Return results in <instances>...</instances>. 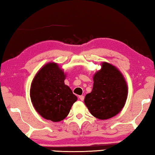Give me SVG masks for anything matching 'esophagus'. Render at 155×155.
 Returning a JSON list of instances; mask_svg holds the SVG:
<instances>
[{"instance_id": "1", "label": "esophagus", "mask_w": 155, "mask_h": 155, "mask_svg": "<svg viewBox=\"0 0 155 155\" xmlns=\"http://www.w3.org/2000/svg\"><path fill=\"white\" fill-rule=\"evenodd\" d=\"M79 98H80V101H84V96H82V95H81V96H79Z\"/></svg>"}]
</instances>
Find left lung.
<instances>
[{
	"instance_id": "8db88e82",
	"label": "left lung",
	"mask_w": 155,
	"mask_h": 155,
	"mask_svg": "<svg viewBox=\"0 0 155 155\" xmlns=\"http://www.w3.org/2000/svg\"><path fill=\"white\" fill-rule=\"evenodd\" d=\"M93 80L92 91L84 98V104L90 113L102 120L117 115L124 107L128 96L124 75L115 66L103 62Z\"/></svg>"
}]
</instances>
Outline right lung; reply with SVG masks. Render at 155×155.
<instances>
[{
    "label": "right lung",
    "mask_w": 155,
    "mask_h": 155,
    "mask_svg": "<svg viewBox=\"0 0 155 155\" xmlns=\"http://www.w3.org/2000/svg\"><path fill=\"white\" fill-rule=\"evenodd\" d=\"M66 76L57 63L50 62L38 71L31 84L30 97L35 110L42 117L54 122L64 120L78 100L65 84Z\"/></svg>",
    "instance_id": "obj_1"
}]
</instances>
